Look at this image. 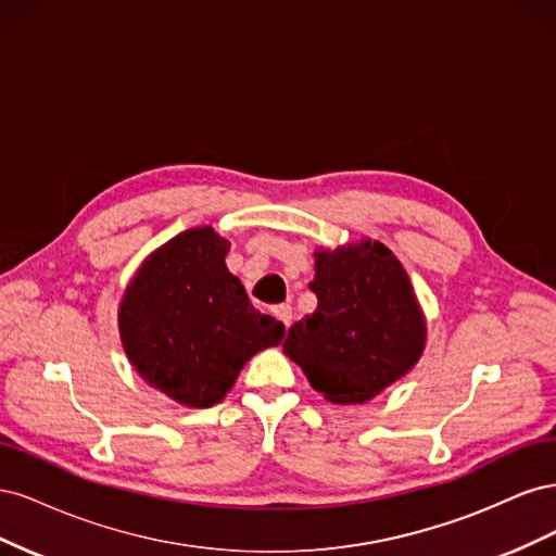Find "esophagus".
Masks as SVG:
<instances>
[{
  "mask_svg": "<svg viewBox=\"0 0 556 556\" xmlns=\"http://www.w3.org/2000/svg\"><path fill=\"white\" fill-rule=\"evenodd\" d=\"M274 315L280 319V323L290 329L292 325V306L290 304H280L274 308Z\"/></svg>",
  "mask_w": 556,
  "mask_h": 556,
  "instance_id": "obj_1",
  "label": "esophagus"
}]
</instances>
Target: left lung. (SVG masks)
<instances>
[{"label": "left lung", "mask_w": 556, "mask_h": 556, "mask_svg": "<svg viewBox=\"0 0 556 556\" xmlns=\"http://www.w3.org/2000/svg\"><path fill=\"white\" fill-rule=\"evenodd\" d=\"M317 308L288 331L282 352L331 403H364L422 357L427 325L406 268L380 241L315 252Z\"/></svg>", "instance_id": "8db88e82"}]
</instances>
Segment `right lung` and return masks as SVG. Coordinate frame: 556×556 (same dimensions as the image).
I'll use <instances>...</instances> for the list:
<instances>
[{
    "mask_svg": "<svg viewBox=\"0 0 556 556\" xmlns=\"http://www.w3.org/2000/svg\"><path fill=\"white\" fill-rule=\"evenodd\" d=\"M227 252L213 227L178 233L141 264L117 311L137 374L188 408L223 401L245 362L285 336L282 323L250 304Z\"/></svg>",
    "mask_w": 556,
    "mask_h": 556,
    "instance_id": "add662e5",
    "label": "right lung"
}]
</instances>
